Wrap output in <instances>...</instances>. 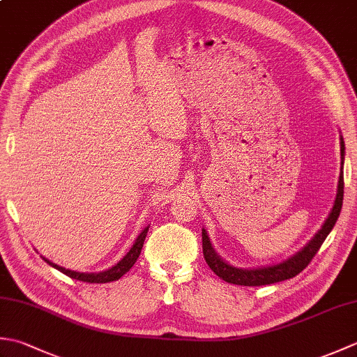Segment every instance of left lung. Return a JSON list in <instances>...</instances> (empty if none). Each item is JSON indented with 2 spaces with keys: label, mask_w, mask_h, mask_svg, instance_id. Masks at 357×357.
<instances>
[{
  "label": "left lung",
  "mask_w": 357,
  "mask_h": 357,
  "mask_svg": "<svg viewBox=\"0 0 357 357\" xmlns=\"http://www.w3.org/2000/svg\"><path fill=\"white\" fill-rule=\"evenodd\" d=\"M340 158H342V169H344L345 144H344L342 135H340ZM342 169H340V174H339L336 199H335V204H333L331 211L328 213V218L325 219V222L322 224L321 229L317 230L314 236L310 239L307 244L299 250V252H296L290 257H287V259L278 264L264 265V267H253V268H239L224 261L222 257L215 252V248L210 242L207 230L202 229V252H204V257H206V262L208 264V267L213 270L215 275L224 279L225 282L234 284V285H244V287L268 285V284L280 282V280H285V279H291L296 275H299V273L310 264V261L313 259L314 255L317 253V250L321 248L325 238L328 236L340 215V208H342V201H344Z\"/></svg>",
  "instance_id": "1"
}]
</instances>
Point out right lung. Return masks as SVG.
I'll return each instance as SVG.
<instances>
[{"instance_id": "add662e5", "label": "right lung", "mask_w": 357, "mask_h": 357, "mask_svg": "<svg viewBox=\"0 0 357 357\" xmlns=\"http://www.w3.org/2000/svg\"><path fill=\"white\" fill-rule=\"evenodd\" d=\"M149 227L147 225L146 229H144L139 234L138 238H136L135 244L132 245V248L128 250L127 255L121 259L118 264L113 265V267L104 270V271H100V273H81V271H73V270H69V268H64L61 267V265H56L55 262H52L49 259H45V257L43 256V259L47 262L49 265H52L53 268L59 270L61 273H64V275H67L72 279H77V280H82V282H90V284H105V282H112V280H118L121 276H124L126 273L130 270L133 267V264L136 262V259H138L139 255H141V250H142V245H144V241H146V236H147V231H149Z\"/></svg>"}]
</instances>
